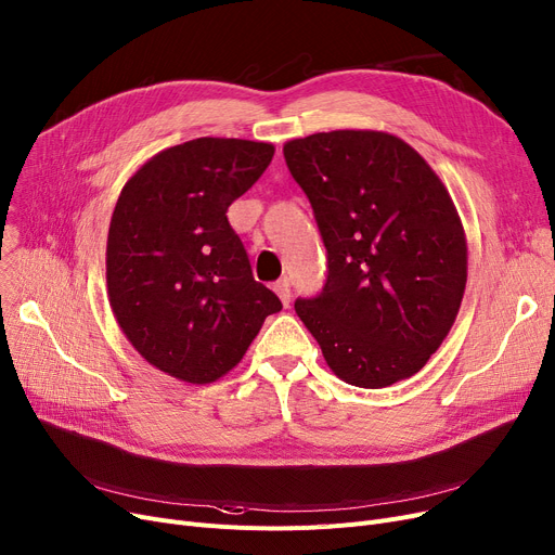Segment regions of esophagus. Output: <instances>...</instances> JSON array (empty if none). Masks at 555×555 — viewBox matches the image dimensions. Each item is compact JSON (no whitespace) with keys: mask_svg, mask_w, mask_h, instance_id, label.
Returning a JSON list of instances; mask_svg holds the SVG:
<instances>
[{"mask_svg":"<svg viewBox=\"0 0 555 555\" xmlns=\"http://www.w3.org/2000/svg\"><path fill=\"white\" fill-rule=\"evenodd\" d=\"M273 292L278 294V298L282 300L284 307H289V302H292V286H289V282H286V280H278V282L273 284Z\"/></svg>","mask_w":555,"mask_h":555,"instance_id":"1","label":"esophagus"}]
</instances>
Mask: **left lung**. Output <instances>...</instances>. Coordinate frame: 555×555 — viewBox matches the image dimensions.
<instances>
[{"label": "left lung", "mask_w": 555, "mask_h": 555, "mask_svg": "<svg viewBox=\"0 0 555 555\" xmlns=\"http://www.w3.org/2000/svg\"><path fill=\"white\" fill-rule=\"evenodd\" d=\"M282 150L327 250L323 292L296 300V314L344 383L412 378L447 339L467 286V234L449 189L387 131H319Z\"/></svg>", "instance_id": "left-lung-1"}]
</instances>
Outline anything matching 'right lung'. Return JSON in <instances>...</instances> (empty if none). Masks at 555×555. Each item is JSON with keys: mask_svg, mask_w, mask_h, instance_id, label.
<instances>
[{"mask_svg": "<svg viewBox=\"0 0 555 555\" xmlns=\"http://www.w3.org/2000/svg\"><path fill=\"white\" fill-rule=\"evenodd\" d=\"M273 143L193 139L150 157L120 191L106 238V294L127 341L177 380L209 385L246 354L280 298L255 282L228 207Z\"/></svg>", "mask_w": 555, "mask_h": 555, "instance_id": "add662e5", "label": "right lung"}]
</instances>
